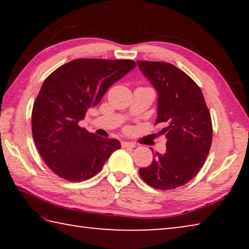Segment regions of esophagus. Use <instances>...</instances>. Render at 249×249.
I'll return each instance as SVG.
<instances>
[{
  "label": "esophagus",
  "mask_w": 249,
  "mask_h": 249,
  "mask_svg": "<svg viewBox=\"0 0 249 249\" xmlns=\"http://www.w3.org/2000/svg\"><path fill=\"white\" fill-rule=\"evenodd\" d=\"M121 145L122 147H124V148H134L135 147L134 142H122Z\"/></svg>",
  "instance_id": "1"
}]
</instances>
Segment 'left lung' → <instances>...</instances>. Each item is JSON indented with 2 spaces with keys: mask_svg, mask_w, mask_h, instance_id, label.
Listing matches in <instances>:
<instances>
[{
  "mask_svg": "<svg viewBox=\"0 0 249 249\" xmlns=\"http://www.w3.org/2000/svg\"><path fill=\"white\" fill-rule=\"evenodd\" d=\"M158 92L160 134L166 153H156L151 165L141 168L142 179L158 190H172L189 182L203 167L212 144V120L200 87L176 66L137 61ZM155 124V125H156Z\"/></svg>",
  "mask_w": 249,
  "mask_h": 249,
  "instance_id": "1",
  "label": "left lung"
}]
</instances>
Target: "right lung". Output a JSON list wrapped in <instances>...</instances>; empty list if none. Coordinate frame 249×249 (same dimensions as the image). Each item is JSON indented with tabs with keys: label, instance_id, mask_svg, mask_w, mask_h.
<instances>
[{
	"label": "right lung",
	"instance_id": "right-lung-1",
	"mask_svg": "<svg viewBox=\"0 0 249 249\" xmlns=\"http://www.w3.org/2000/svg\"><path fill=\"white\" fill-rule=\"evenodd\" d=\"M135 67L129 59H74L46 78L34 102L32 133L41 158L60 178L90 179L121 148L117 140L89 133L79 122Z\"/></svg>",
	"mask_w": 249,
	"mask_h": 249
}]
</instances>
